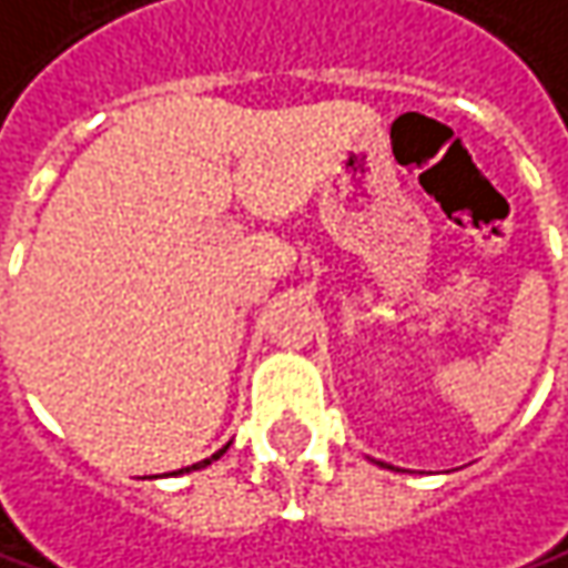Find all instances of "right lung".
I'll list each match as a JSON object with an SVG mask.
<instances>
[{"label":"right lung","mask_w":568,"mask_h":568,"mask_svg":"<svg viewBox=\"0 0 568 568\" xmlns=\"http://www.w3.org/2000/svg\"><path fill=\"white\" fill-rule=\"evenodd\" d=\"M224 452H227V445H224V448H221L217 455H211V458H204V462H197V465H191V468H181V471H197V468H207V465H211V462H217V458H221ZM181 471H172V475H181Z\"/></svg>","instance_id":"1"}]
</instances>
